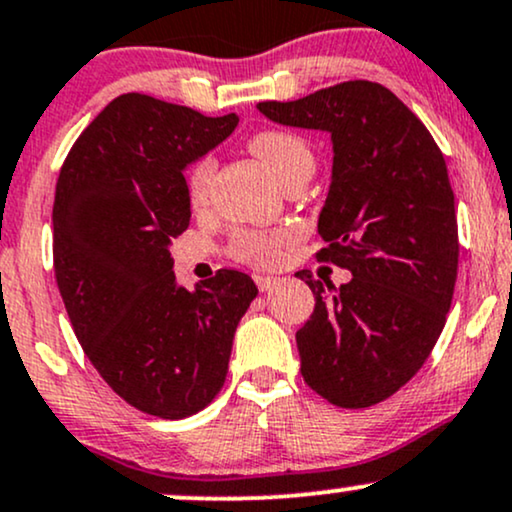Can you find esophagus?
<instances>
[{"label": "esophagus", "mask_w": 512, "mask_h": 512, "mask_svg": "<svg viewBox=\"0 0 512 512\" xmlns=\"http://www.w3.org/2000/svg\"><path fill=\"white\" fill-rule=\"evenodd\" d=\"M252 279H255L257 288H260L262 293H264V291H272V288L279 286V279H276V276H267V274H255V276H252Z\"/></svg>", "instance_id": "1"}]
</instances>
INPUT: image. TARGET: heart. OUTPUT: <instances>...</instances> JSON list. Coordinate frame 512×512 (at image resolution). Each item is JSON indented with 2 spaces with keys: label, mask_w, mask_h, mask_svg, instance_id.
I'll return each mask as SVG.
<instances>
[{
  "label": "heart",
  "mask_w": 512,
  "mask_h": 512,
  "mask_svg": "<svg viewBox=\"0 0 512 512\" xmlns=\"http://www.w3.org/2000/svg\"><path fill=\"white\" fill-rule=\"evenodd\" d=\"M250 152L267 166L281 186H288L293 178L312 174L315 157L303 138L288 131H260L250 138ZM214 174V159L200 157L188 174V197L193 205H202L209 195V183ZM291 243L288 233H264V231H236L229 240L231 260L250 267H269L281 257V250Z\"/></svg>",
  "instance_id": "obj_1"
}]
</instances>
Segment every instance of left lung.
I'll use <instances>...</instances> for the list:
<instances>
[{
    "mask_svg": "<svg viewBox=\"0 0 512 512\" xmlns=\"http://www.w3.org/2000/svg\"><path fill=\"white\" fill-rule=\"evenodd\" d=\"M276 123L331 133L334 169L319 262L341 286L300 276L315 312L298 329L305 384L338 408H369L420 372L439 341L458 279V219L432 133L384 85L346 80L293 102H260Z\"/></svg>",
    "mask_w": 512,
    "mask_h": 512,
    "instance_id": "obj_1",
    "label": "left lung"
}]
</instances>
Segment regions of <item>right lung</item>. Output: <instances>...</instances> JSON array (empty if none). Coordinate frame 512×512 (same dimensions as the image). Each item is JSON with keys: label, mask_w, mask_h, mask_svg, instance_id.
Instances as JSON below:
<instances>
[{"label": "right lung", "mask_w": 512, "mask_h": 512, "mask_svg": "<svg viewBox=\"0 0 512 512\" xmlns=\"http://www.w3.org/2000/svg\"><path fill=\"white\" fill-rule=\"evenodd\" d=\"M236 123L128 92L90 121L59 171L52 252L73 331L112 391L162 420L212 403L257 295L236 269L195 291L176 286L169 252L190 224L183 169Z\"/></svg>", "instance_id": "1"}]
</instances>
